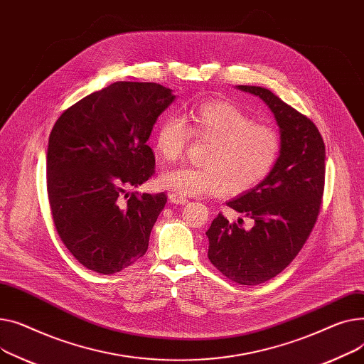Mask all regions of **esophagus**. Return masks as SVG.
Segmentation results:
<instances>
[{
  "label": "esophagus",
  "instance_id": "esophagus-1",
  "mask_svg": "<svg viewBox=\"0 0 364 364\" xmlns=\"http://www.w3.org/2000/svg\"><path fill=\"white\" fill-rule=\"evenodd\" d=\"M168 200H170V203H173V204H186L188 203L186 197L179 196V194H176V192H170Z\"/></svg>",
  "mask_w": 364,
  "mask_h": 364
}]
</instances>
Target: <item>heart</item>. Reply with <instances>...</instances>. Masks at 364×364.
<instances>
[{"label": "heart", "instance_id": "b5f03b06", "mask_svg": "<svg viewBox=\"0 0 364 364\" xmlns=\"http://www.w3.org/2000/svg\"><path fill=\"white\" fill-rule=\"evenodd\" d=\"M192 136L208 142L203 167H178L164 172L159 183L179 196L244 194L264 182L282 153V136L274 126L259 123L228 101L211 100L194 107L189 123L168 116L154 135V149L161 161H179Z\"/></svg>", "mask_w": 364, "mask_h": 364}]
</instances>
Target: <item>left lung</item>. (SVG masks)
<instances>
[{
    "label": "left lung",
    "instance_id": "left-lung-1",
    "mask_svg": "<svg viewBox=\"0 0 364 364\" xmlns=\"http://www.w3.org/2000/svg\"><path fill=\"white\" fill-rule=\"evenodd\" d=\"M260 97L281 127L282 153L272 175L228 205L252 219L242 228L219 213L205 235L208 260L228 279L259 285L281 273L301 251L317 222L325 191V142L316 124L262 87L238 85Z\"/></svg>",
    "mask_w": 364,
    "mask_h": 364
}]
</instances>
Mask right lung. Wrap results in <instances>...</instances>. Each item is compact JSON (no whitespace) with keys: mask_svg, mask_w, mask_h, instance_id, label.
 Here are the masks:
<instances>
[{"mask_svg":"<svg viewBox=\"0 0 364 364\" xmlns=\"http://www.w3.org/2000/svg\"><path fill=\"white\" fill-rule=\"evenodd\" d=\"M173 100L154 82H116L57 119L47 151L48 201L61 242L83 267L113 274L146 252L167 196L127 189L154 175L146 141Z\"/></svg>","mask_w":364,"mask_h":364,"instance_id":"add662e5","label":"right lung"}]
</instances>
